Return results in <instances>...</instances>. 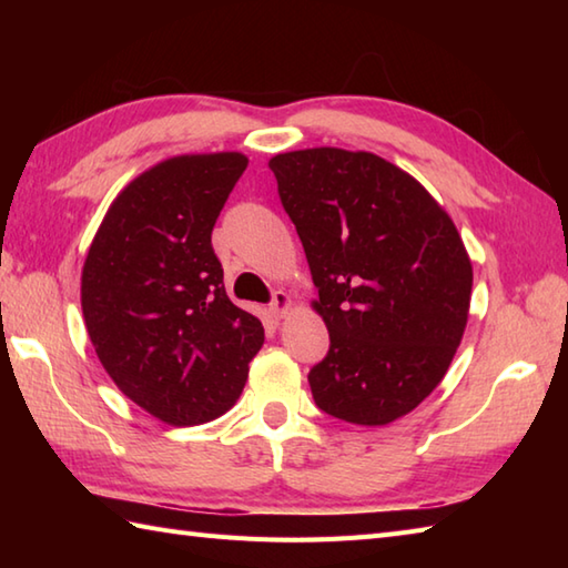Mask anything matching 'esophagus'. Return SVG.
Here are the masks:
<instances>
[{"mask_svg":"<svg viewBox=\"0 0 568 568\" xmlns=\"http://www.w3.org/2000/svg\"><path fill=\"white\" fill-rule=\"evenodd\" d=\"M291 310H293V297L287 295L285 291H275V293H273V303H271V315H273L275 320H281V317H285Z\"/></svg>","mask_w":568,"mask_h":568,"instance_id":"esophagus-1","label":"esophagus"}]
</instances>
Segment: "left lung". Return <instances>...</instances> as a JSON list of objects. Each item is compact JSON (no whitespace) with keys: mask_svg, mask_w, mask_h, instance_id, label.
<instances>
[{"mask_svg":"<svg viewBox=\"0 0 568 568\" xmlns=\"http://www.w3.org/2000/svg\"><path fill=\"white\" fill-rule=\"evenodd\" d=\"M329 329L310 371L332 417L383 427L432 395L468 322L474 265L452 216L403 168L334 146L268 161Z\"/></svg>","mask_w":568,"mask_h":568,"instance_id":"1","label":"left lung"}]
</instances>
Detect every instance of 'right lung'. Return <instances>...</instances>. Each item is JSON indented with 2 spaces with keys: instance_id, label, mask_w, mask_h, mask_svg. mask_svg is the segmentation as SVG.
<instances>
[{
  "instance_id": "1",
  "label": "right lung",
  "mask_w": 568,
  "mask_h": 568,
  "mask_svg": "<svg viewBox=\"0 0 568 568\" xmlns=\"http://www.w3.org/2000/svg\"><path fill=\"white\" fill-rule=\"evenodd\" d=\"M239 151L183 153L119 192L80 277L84 327L131 403L173 427L224 415L263 346V324L224 291L212 229L246 171Z\"/></svg>"
}]
</instances>
